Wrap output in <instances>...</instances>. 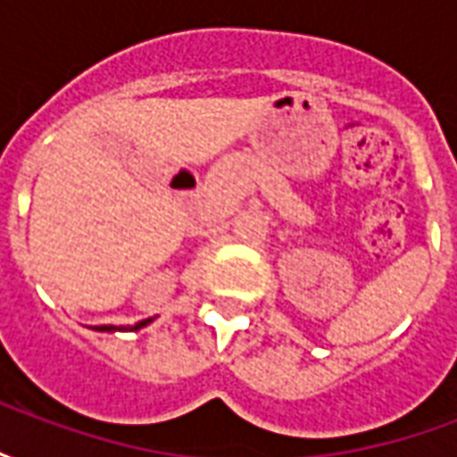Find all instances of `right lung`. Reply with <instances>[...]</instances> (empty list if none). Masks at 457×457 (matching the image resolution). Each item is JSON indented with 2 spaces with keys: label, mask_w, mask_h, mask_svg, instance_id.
<instances>
[{
  "label": "right lung",
  "mask_w": 457,
  "mask_h": 457,
  "mask_svg": "<svg viewBox=\"0 0 457 457\" xmlns=\"http://www.w3.org/2000/svg\"><path fill=\"white\" fill-rule=\"evenodd\" d=\"M144 326H149V320H141L139 326H134V330H139V328H144ZM97 330H114V328L112 326H100Z\"/></svg>",
  "instance_id": "right-lung-1"
}]
</instances>
